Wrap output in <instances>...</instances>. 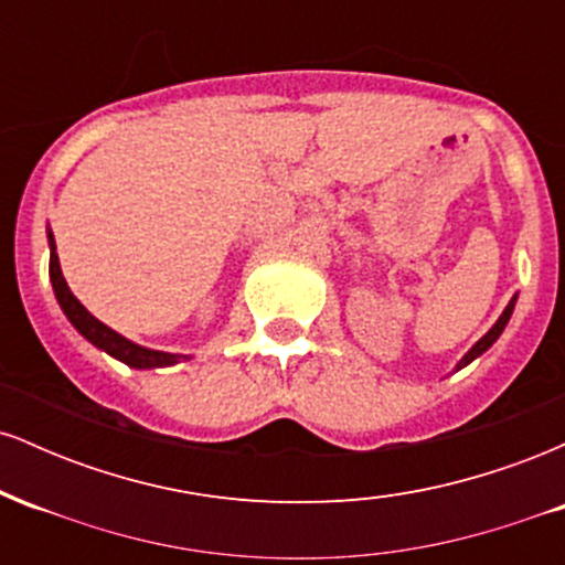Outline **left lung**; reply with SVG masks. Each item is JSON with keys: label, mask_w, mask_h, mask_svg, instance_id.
<instances>
[{"label": "left lung", "mask_w": 565, "mask_h": 565, "mask_svg": "<svg viewBox=\"0 0 565 565\" xmlns=\"http://www.w3.org/2000/svg\"><path fill=\"white\" fill-rule=\"evenodd\" d=\"M515 302H518V295H512V300L508 302V308L502 310V316H499V319L494 321V327L489 329V332H486L481 340L476 342V345H472L468 353L462 355V359H459V364L454 366V372H459V369H465L468 364H472V361L476 359H481V355L486 353V350H489L491 345H494V342L499 340V334L504 332V327H508V321H510V316H512V310H515Z\"/></svg>", "instance_id": "obj_1"}]
</instances>
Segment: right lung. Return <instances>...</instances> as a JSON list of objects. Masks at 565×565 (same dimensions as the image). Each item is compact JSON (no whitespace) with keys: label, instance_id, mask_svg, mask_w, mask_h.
Segmentation results:
<instances>
[{"label":"right lung","instance_id":"obj_1","mask_svg":"<svg viewBox=\"0 0 565 565\" xmlns=\"http://www.w3.org/2000/svg\"><path fill=\"white\" fill-rule=\"evenodd\" d=\"M47 244H50V281H53L55 300L61 305L63 313H66L71 327H74L84 340L93 342L97 350H103V353H108L111 359L121 361V364H127L129 369H164L191 359V355H183V353H167V350L138 345V342L127 340L125 334L114 332V329L106 327L100 319H95V316L89 313L79 300H76V295L68 289L66 278H63L61 260H57V252H55V236L53 231H50V225H47Z\"/></svg>","mask_w":565,"mask_h":565}]
</instances>
